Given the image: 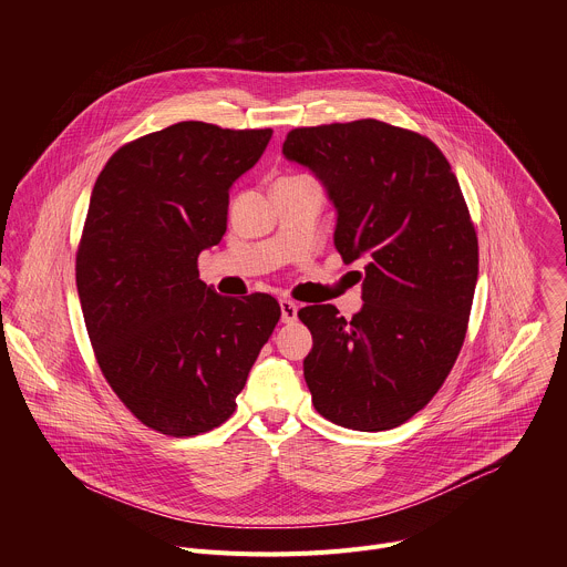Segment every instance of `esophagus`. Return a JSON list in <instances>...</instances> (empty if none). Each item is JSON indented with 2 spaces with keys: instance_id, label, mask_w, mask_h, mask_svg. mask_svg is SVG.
<instances>
[{
  "instance_id": "esophagus-1",
  "label": "esophagus",
  "mask_w": 567,
  "mask_h": 567,
  "mask_svg": "<svg viewBox=\"0 0 567 567\" xmlns=\"http://www.w3.org/2000/svg\"><path fill=\"white\" fill-rule=\"evenodd\" d=\"M280 311H282V322H296L298 318V305L289 298L280 300Z\"/></svg>"
}]
</instances>
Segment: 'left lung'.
I'll return each instance as SVG.
<instances>
[{
	"label": "left lung",
	"instance_id": "8db88e82",
	"mask_svg": "<svg viewBox=\"0 0 567 567\" xmlns=\"http://www.w3.org/2000/svg\"><path fill=\"white\" fill-rule=\"evenodd\" d=\"M282 154L326 184L343 262L365 260L352 320L334 305L298 311L313 409L352 431L401 426L437 394L468 328L477 235L457 177L429 136L377 118L296 127Z\"/></svg>",
	"mask_w": 567,
	"mask_h": 567
}]
</instances>
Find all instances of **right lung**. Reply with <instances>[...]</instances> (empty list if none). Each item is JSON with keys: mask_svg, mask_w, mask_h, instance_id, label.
I'll list each match as a JSON object with an SVG mask.
<instances>
[{"mask_svg": "<svg viewBox=\"0 0 567 567\" xmlns=\"http://www.w3.org/2000/svg\"><path fill=\"white\" fill-rule=\"evenodd\" d=\"M271 134L175 123L121 145L92 190L75 251L80 307L105 381L156 433L224 424L280 320L274 296H217L197 269L226 233L228 188Z\"/></svg>", "mask_w": 567, "mask_h": 567, "instance_id": "1", "label": "right lung"}]
</instances>
